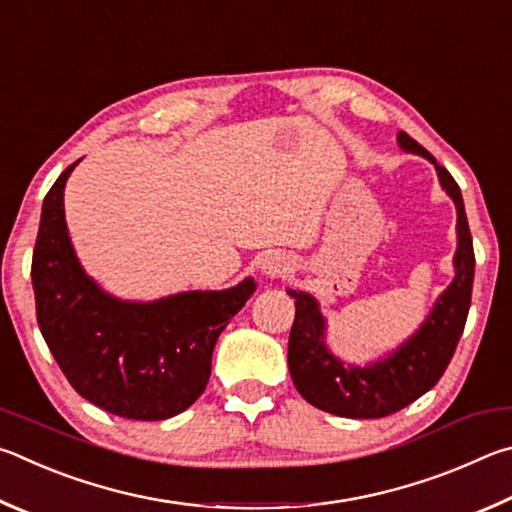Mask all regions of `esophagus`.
Returning <instances> with one entry per match:
<instances>
[{
    "label": "esophagus",
    "mask_w": 512,
    "mask_h": 512,
    "mask_svg": "<svg viewBox=\"0 0 512 512\" xmlns=\"http://www.w3.org/2000/svg\"><path fill=\"white\" fill-rule=\"evenodd\" d=\"M261 272L265 276H285L290 272V261L283 254H276V251H267L261 258Z\"/></svg>",
    "instance_id": "1"
}]
</instances>
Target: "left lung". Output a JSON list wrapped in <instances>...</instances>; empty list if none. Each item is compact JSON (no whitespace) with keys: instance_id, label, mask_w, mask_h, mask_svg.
Instances as JSON below:
<instances>
[{"instance_id":"left-lung-1","label":"left lung","mask_w":512,"mask_h":512,"mask_svg":"<svg viewBox=\"0 0 512 512\" xmlns=\"http://www.w3.org/2000/svg\"><path fill=\"white\" fill-rule=\"evenodd\" d=\"M398 146L411 155L432 161L438 182L456 206L459 218H456L454 281L436 299L432 312L407 342L364 366L346 364L330 353L326 344V317L321 315L319 301L308 292L288 290L297 306L288 344V366L294 387L310 405L342 418H384L432 389L452 360L470 310L474 249L461 188L407 132H398Z\"/></svg>"}]
</instances>
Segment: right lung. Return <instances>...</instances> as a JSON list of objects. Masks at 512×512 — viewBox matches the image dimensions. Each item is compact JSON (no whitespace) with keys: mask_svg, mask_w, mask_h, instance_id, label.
Listing matches in <instances>:
<instances>
[{"mask_svg":"<svg viewBox=\"0 0 512 512\" xmlns=\"http://www.w3.org/2000/svg\"><path fill=\"white\" fill-rule=\"evenodd\" d=\"M74 161L44 197L31 279L40 333L71 387L130 420H164L200 398L215 342L256 292L251 276L227 290H191L157 301L107 294L71 245L65 186Z\"/></svg>","mask_w":512,"mask_h":512,"instance_id":"1","label":"right lung"}]
</instances>
